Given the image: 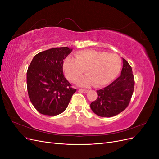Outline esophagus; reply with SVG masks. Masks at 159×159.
<instances>
[{
  "mask_svg": "<svg viewBox=\"0 0 159 159\" xmlns=\"http://www.w3.org/2000/svg\"><path fill=\"white\" fill-rule=\"evenodd\" d=\"M81 92H84V93H88V89H79Z\"/></svg>",
  "mask_w": 159,
  "mask_h": 159,
  "instance_id": "1",
  "label": "esophagus"
}]
</instances>
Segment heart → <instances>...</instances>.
I'll list each match as a JSON object with an SVG mask.
<instances>
[{
	"instance_id": "b5f03b06",
	"label": "heart",
	"mask_w": 159,
	"mask_h": 159,
	"mask_svg": "<svg viewBox=\"0 0 159 159\" xmlns=\"http://www.w3.org/2000/svg\"><path fill=\"white\" fill-rule=\"evenodd\" d=\"M62 68L66 78L71 82L85 71L87 75L78 81V85L88 86L94 84L96 87L108 84L113 81L121 68V60L117 54L95 50H85L75 54V57H66Z\"/></svg>"
}]
</instances>
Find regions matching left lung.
<instances>
[{
  "label": "left lung",
  "instance_id": "obj_1",
  "mask_svg": "<svg viewBox=\"0 0 159 159\" xmlns=\"http://www.w3.org/2000/svg\"><path fill=\"white\" fill-rule=\"evenodd\" d=\"M123 64L119 78L107 87L97 90L98 98L90 105L91 110L98 116L113 117L122 112L129 104L134 80L131 67L124 58Z\"/></svg>",
  "mask_w": 159,
  "mask_h": 159
}]
</instances>
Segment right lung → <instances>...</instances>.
Returning <instances> with one entry per match:
<instances>
[{
    "mask_svg": "<svg viewBox=\"0 0 159 159\" xmlns=\"http://www.w3.org/2000/svg\"><path fill=\"white\" fill-rule=\"evenodd\" d=\"M71 51L68 47H61L41 52L28 66V96L41 114L54 116L63 113L76 91L66 79L62 68L63 60Z\"/></svg>",
    "mask_w": 159,
    "mask_h": 159,
    "instance_id": "obj_1",
    "label": "right lung"
}]
</instances>
